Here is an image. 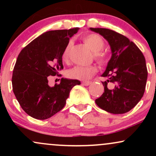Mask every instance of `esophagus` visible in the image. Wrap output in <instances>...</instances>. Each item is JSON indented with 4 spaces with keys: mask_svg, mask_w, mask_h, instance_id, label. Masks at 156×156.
Here are the masks:
<instances>
[{
    "mask_svg": "<svg viewBox=\"0 0 156 156\" xmlns=\"http://www.w3.org/2000/svg\"><path fill=\"white\" fill-rule=\"evenodd\" d=\"M82 84L84 86H89L91 84V82L90 81H83L82 82Z\"/></svg>",
    "mask_w": 156,
    "mask_h": 156,
    "instance_id": "34e87169",
    "label": "esophagus"
}]
</instances>
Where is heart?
Listing matches in <instances>:
<instances>
[{"instance_id": "1", "label": "heart", "mask_w": 156, "mask_h": 156, "mask_svg": "<svg viewBox=\"0 0 156 156\" xmlns=\"http://www.w3.org/2000/svg\"><path fill=\"white\" fill-rule=\"evenodd\" d=\"M83 42L94 53V57L98 62H103L105 61V53L101 52V50L104 48V41L101 37L95 34H90L83 38ZM73 42L69 41L68 42L63 53H62V59L64 62H67L69 59V53L70 48L72 47ZM97 68L94 66H76L67 72V76L73 79L78 80H87L92 77L93 75L96 73Z\"/></svg>"}]
</instances>
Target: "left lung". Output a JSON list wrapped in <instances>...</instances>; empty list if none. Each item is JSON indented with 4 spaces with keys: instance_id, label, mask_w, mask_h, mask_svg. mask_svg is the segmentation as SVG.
<instances>
[{
    "instance_id": "left-lung-1",
    "label": "left lung",
    "mask_w": 156,
    "mask_h": 156,
    "mask_svg": "<svg viewBox=\"0 0 156 156\" xmlns=\"http://www.w3.org/2000/svg\"><path fill=\"white\" fill-rule=\"evenodd\" d=\"M89 29L103 36L112 51L102 74L107 78L102 82L104 92L95 100L96 104L112 114H125L140 101L145 90L147 69L144 55L133 42L117 32L108 28Z\"/></svg>"
}]
</instances>
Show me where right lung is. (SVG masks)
<instances>
[{
    "label": "right lung",
    "mask_w": 156,
    "mask_h": 156,
    "mask_svg": "<svg viewBox=\"0 0 156 156\" xmlns=\"http://www.w3.org/2000/svg\"><path fill=\"white\" fill-rule=\"evenodd\" d=\"M79 28L49 31L34 39L20 51L12 74V89L21 108L37 119L51 117L64 108L78 80L62 78L50 87L48 76L64 68L62 53Z\"/></svg>",
    "instance_id": "right-lung-1"
}]
</instances>
